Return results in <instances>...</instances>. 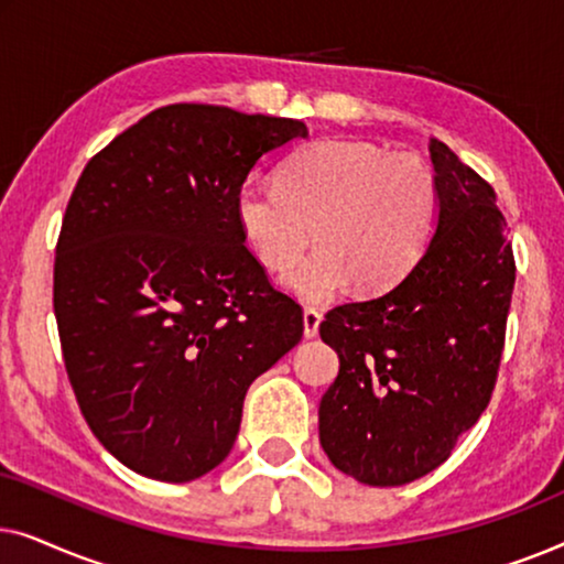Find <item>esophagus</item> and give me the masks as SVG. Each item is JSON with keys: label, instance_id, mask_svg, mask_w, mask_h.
<instances>
[{"label": "esophagus", "instance_id": "34e87169", "mask_svg": "<svg viewBox=\"0 0 564 564\" xmlns=\"http://www.w3.org/2000/svg\"><path fill=\"white\" fill-rule=\"evenodd\" d=\"M318 326H321V313L315 311V307H305V311H303V334H305V338L318 336Z\"/></svg>", "mask_w": 564, "mask_h": 564}]
</instances>
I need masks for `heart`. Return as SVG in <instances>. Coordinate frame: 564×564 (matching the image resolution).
Returning a JSON list of instances; mask_svg holds the SVG:
<instances>
[{"instance_id":"obj_1","label":"heart","mask_w":564,"mask_h":564,"mask_svg":"<svg viewBox=\"0 0 564 564\" xmlns=\"http://www.w3.org/2000/svg\"><path fill=\"white\" fill-rule=\"evenodd\" d=\"M436 176L415 156L328 138L284 161L280 184L243 182L238 228L261 264L284 272L315 236L318 249L284 274V288L323 303L349 288L382 292L415 267L434 236Z\"/></svg>"}]
</instances>
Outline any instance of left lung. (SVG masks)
<instances>
[{"instance_id": "obj_1", "label": "left lung", "mask_w": 564, "mask_h": 564, "mask_svg": "<svg viewBox=\"0 0 564 564\" xmlns=\"http://www.w3.org/2000/svg\"><path fill=\"white\" fill-rule=\"evenodd\" d=\"M434 236L403 280L328 311L321 338L338 377L321 398L330 465L375 488L429 475L496 388L516 264L496 189L431 138Z\"/></svg>"}]
</instances>
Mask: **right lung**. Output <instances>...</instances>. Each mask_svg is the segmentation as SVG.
<instances>
[{
  "instance_id": "right-lung-1",
  "label": "right lung",
  "mask_w": 564,
  "mask_h": 564,
  "mask_svg": "<svg viewBox=\"0 0 564 564\" xmlns=\"http://www.w3.org/2000/svg\"><path fill=\"white\" fill-rule=\"evenodd\" d=\"M305 122L159 107L84 169L56 246L53 311L89 429L133 473L197 480L234 449L249 384L303 311L243 246L236 197Z\"/></svg>"
}]
</instances>
